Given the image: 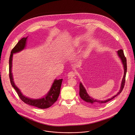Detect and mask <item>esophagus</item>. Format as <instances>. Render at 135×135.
<instances>
[{"label": "esophagus", "instance_id": "1", "mask_svg": "<svg viewBox=\"0 0 135 135\" xmlns=\"http://www.w3.org/2000/svg\"><path fill=\"white\" fill-rule=\"evenodd\" d=\"M75 72L74 71H71L68 74V76L69 77H73L74 76H75Z\"/></svg>", "mask_w": 135, "mask_h": 135}]
</instances>
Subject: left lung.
I'll return each instance as SVG.
<instances>
[{"label":"left lung","mask_w":135,"mask_h":135,"mask_svg":"<svg viewBox=\"0 0 135 135\" xmlns=\"http://www.w3.org/2000/svg\"><path fill=\"white\" fill-rule=\"evenodd\" d=\"M118 55L121 60V62L122 63L123 66L124 68V75L123 77L121 84V86L120 88L119 91L117 93V94L115 95H114L113 97L111 98H110L107 99L106 100H100L98 99H96L94 98H92L90 97V96L88 94L86 91L85 88L84 86L81 83H80L79 84V95L80 97L82 99H83L84 101L86 102H87L88 103H89L90 104L97 105L98 104H102L104 103H106L109 101L111 100V99H113L115 97H116L117 95H118L119 94L121 93L123 89L124 88V86L125 85V77H126V72H127V63H126V59L124 55V52L122 49H120L117 51Z\"/></svg>","instance_id":"8db88e82"}]
</instances>
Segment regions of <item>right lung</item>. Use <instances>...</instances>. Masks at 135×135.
Returning <instances> with one entry per match:
<instances>
[{
	"instance_id": "1",
	"label": "right lung",
	"mask_w": 135,
	"mask_h": 135,
	"mask_svg": "<svg viewBox=\"0 0 135 135\" xmlns=\"http://www.w3.org/2000/svg\"><path fill=\"white\" fill-rule=\"evenodd\" d=\"M27 37H23L21 40H20L11 51V55L9 58V77L11 84L16 90L20 98L26 104L30 106L36 107L40 109L47 108L52 106L54 103L57 101L58 98L60 94L62 81L63 80L62 79L58 80L55 79L48 93L45 95H44V97L37 99L29 98L25 96L21 92V90L18 89V88H17V86L15 85L14 82L12 73L13 55L14 54L19 52L25 49L26 46Z\"/></svg>"
}]
</instances>
